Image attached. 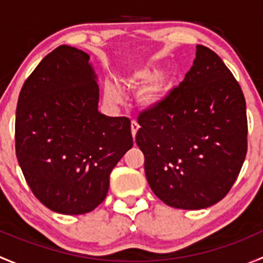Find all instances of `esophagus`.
<instances>
[{
    "label": "esophagus",
    "mask_w": 263,
    "mask_h": 263,
    "mask_svg": "<svg viewBox=\"0 0 263 263\" xmlns=\"http://www.w3.org/2000/svg\"><path fill=\"white\" fill-rule=\"evenodd\" d=\"M139 128H140V124L134 119V121L131 122V132H132V136H134V139H135V136H136Z\"/></svg>",
    "instance_id": "1"
}]
</instances>
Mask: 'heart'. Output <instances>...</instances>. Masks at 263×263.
Here are the masks:
<instances>
[{"instance_id":"1","label":"heart","mask_w":263,"mask_h":263,"mask_svg":"<svg viewBox=\"0 0 263 263\" xmlns=\"http://www.w3.org/2000/svg\"><path fill=\"white\" fill-rule=\"evenodd\" d=\"M154 76H155V71L151 70V68H139V70H135L131 75L126 76L122 81H123L126 86L137 87L140 85H144L150 80H153ZM172 87H173V82H172L171 76H159L158 79H155L147 87H145L140 92V103L146 105V107H156V105L161 104L168 98ZM105 95L113 103H117L119 100L118 91H117V89L112 84L105 85Z\"/></svg>"}]
</instances>
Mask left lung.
I'll return each mask as SVG.
<instances>
[{
	"label": "left lung",
	"mask_w": 263,
	"mask_h": 263,
	"mask_svg": "<svg viewBox=\"0 0 263 263\" xmlns=\"http://www.w3.org/2000/svg\"><path fill=\"white\" fill-rule=\"evenodd\" d=\"M168 98L137 117L136 144L153 192L172 208L200 210L228 195L247 155L246 99L221 58L196 47Z\"/></svg>",
	"instance_id": "obj_1"
}]
</instances>
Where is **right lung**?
<instances>
[{
    "label": "right lung",
    "mask_w": 263,
    "mask_h": 263,
    "mask_svg": "<svg viewBox=\"0 0 263 263\" xmlns=\"http://www.w3.org/2000/svg\"><path fill=\"white\" fill-rule=\"evenodd\" d=\"M90 57L70 46L47 54L18 95L15 150L33 195L52 211L80 215L104 201L109 176L132 147L131 121L98 112Z\"/></svg>",
    "instance_id": "right-lung-1"
}]
</instances>
